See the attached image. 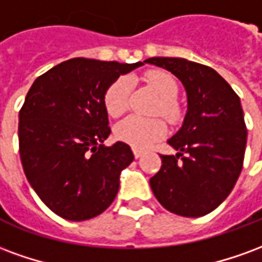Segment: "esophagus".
Instances as JSON below:
<instances>
[{"mask_svg":"<svg viewBox=\"0 0 262 262\" xmlns=\"http://www.w3.org/2000/svg\"><path fill=\"white\" fill-rule=\"evenodd\" d=\"M143 153H144V151L139 150V148H133V154H135V157H136V159H140V157L143 156Z\"/></svg>","mask_w":262,"mask_h":262,"instance_id":"34e87169","label":"esophagus"}]
</instances>
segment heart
I'll list each match as a JSON object with an SVG mask.
<instances>
[{"mask_svg": "<svg viewBox=\"0 0 262 262\" xmlns=\"http://www.w3.org/2000/svg\"><path fill=\"white\" fill-rule=\"evenodd\" d=\"M146 81L160 97V103L156 108V112L164 115L170 120L178 119L180 108L176 101L178 94L176 80L165 71L154 70L146 74ZM129 92H130V81L126 77H120L114 84H111L105 92V108L111 116L118 118L125 114L129 105ZM165 130H167L165 123L159 118L144 119V118L130 116L118 123L115 129V135L119 140L130 144L132 147L144 150L164 136Z\"/></svg>", "mask_w": 262, "mask_h": 262, "instance_id": "obj_1", "label": "heart"}]
</instances>
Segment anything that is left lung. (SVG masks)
Masks as SVG:
<instances>
[{"label": "left lung", "instance_id": "left-lung-1", "mask_svg": "<svg viewBox=\"0 0 262 262\" xmlns=\"http://www.w3.org/2000/svg\"><path fill=\"white\" fill-rule=\"evenodd\" d=\"M146 63L171 71L188 98L181 129L168 140L178 153L160 156L161 168L150 187L172 213L205 216L229 196L242 172L247 127L240 98L208 66L178 57H151Z\"/></svg>", "mask_w": 262, "mask_h": 262}]
</instances>
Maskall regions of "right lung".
I'll return each mask as SVG.
<instances>
[{"mask_svg":"<svg viewBox=\"0 0 262 262\" xmlns=\"http://www.w3.org/2000/svg\"><path fill=\"white\" fill-rule=\"evenodd\" d=\"M70 59L37 77L19 111V154L28 181L54 213L71 222L101 214L119 191L122 170L135 156L129 144L106 147L105 92L136 67Z\"/></svg>","mask_w":262,"mask_h":262,"instance_id":"right-lung-1","label":"right lung"}]
</instances>
